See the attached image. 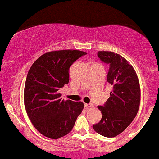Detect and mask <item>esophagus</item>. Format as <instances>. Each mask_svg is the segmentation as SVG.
Here are the masks:
<instances>
[{"label": "esophagus", "mask_w": 159, "mask_h": 159, "mask_svg": "<svg viewBox=\"0 0 159 159\" xmlns=\"http://www.w3.org/2000/svg\"><path fill=\"white\" fill-rule=\"evenodd\" d=\"M84 106H85V107H93V104H85L84 105Z\"/></svg>", "instance_id": "34e87169"}]
</instances>
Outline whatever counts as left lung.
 I'll use <instances>...</instances> for the list:
<instances>
[{"instance_id": "8db88e82", "label": "left lung", "mask_w": 159, "mask_h": 159, "mask_svg": "<svg viewBox=\"0 0 159 159\" xmlns=\"http://www.w3.org/2000/svg\"><path fill=\"white\" fill-rule=\"evenodd\" d=\"M103 62L110 64L107 81L113 86L110 97L103 106L98 105L102 120L94 124L96 133L105 137H114L131 124L139 111L140 86L134 68L118 54L111 52H98Z\"/></svg>"}]
</instances>
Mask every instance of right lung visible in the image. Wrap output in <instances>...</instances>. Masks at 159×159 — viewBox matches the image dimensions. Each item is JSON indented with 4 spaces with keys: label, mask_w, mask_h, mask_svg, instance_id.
Returning <instances> with one entry per match:
<instances>
[{
    "label": "right lung",
    "mask_w": 159,
    "mask_h": 159,
    "mask_svg": "<svg viewBox=\"0 0 159 159\" xmlns=\"http://www.w3.org/2000/svg\"><path fill=\"white\" fill-rule=\"evenodd\" d=\"M86 52L52 51L32 64L25 80L24 105L32 124L40 134L58 139L72 130L84 108L82 102L61 98L58 90L69 83V69Z\"/></svg>",
    "instance_id": "add662e5"
}]
</instances>
